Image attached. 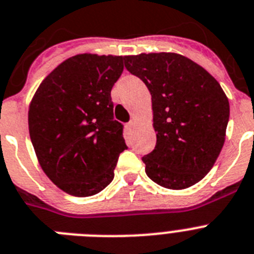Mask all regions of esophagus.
<instances>
[{
	"mask_svg": "<svg viewBox=\"0 0 254 254\" xmlns=\"http://www.w3.org/2000/svg\"><path fill=\"white\" fill-rule=\"evenodd\" d=\"M133 127H135V122H133V121H131V122L127 123V128L128 129H132Z\"/></svg>",
	"mask_w": 254,
	"mask_h": 254,
	"instance_id": "34e87169",
	"label": "esophagus"
}]
</instances>
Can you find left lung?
I'll use <instances>...</instances> for the list:
<instances>
[{"label": "left lung", "instance_id": "8db88e82", "mask_svg": "<svg viewBox=\"0 0 254 254\" xmlns=\"http://www.w3.org/2000/svg\"><path fill=\"white\" fill-rule=\"evenodd\" d=\"M126 69L151 95L157 144L142 157L150 180L180 190L199 183L224 146L230 105L204 68L172 53L125 56Z\"/></svg>", "mask_w": 254, "mask_h": 254}]
</instances>
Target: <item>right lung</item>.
<instances>
[{"mask_svg": "<svg viewBox=\"0 0 254 254\" xmlns=\"http://www.w3.org/2000/svg\"><path fill=\"white\" fill-rule=\"evenodd\" d=\"M123 59L94 54L69 58L43 79L30 103L28 125L38 162L58 188L74 196L105 189L119 154L127 149L110 96Z\"/></svg>", "mask_w": 254, "mask_h": 254, "instance_id": "obj_1", "label": "right lung"}]
</instances>
